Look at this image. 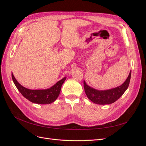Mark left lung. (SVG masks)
<instances>
[{
    "label": "left lung",
    "instance_id": "1",
    "mask_svg": "<svg viewBox=\"0 0 146 146\" xmlns=\"http://www.w3.org/2000/svg\"><path fill=\"white\" fill-rule=\"evenodd\" d=\"M131 71L130 72L129 76H128L127 80L122 85L111 90L105 91L95 90L87 85L85 82L84 81V89H85L88 98L93 102L94 103L99 105H106L114 103V102H116L121 98L129 87L131 78Z\"/></svg>",
    "mask_w": 146,
    "mask_h": 146
}]
</instances>
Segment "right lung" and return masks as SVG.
Instances as JSON below:
<instances>
[{
    "label": "right lung",
    "mask_w": 146,
    "mask_h": 146,
    "mask_svg": "<svg viewBox=\"0 0 146 146\" xmlns=\"http://www.w3.org/2000/svg\"><path fill=\"white\" fill-rule=\"evenodd\" d=\"M13 81L14 82L17 90L25 98L28 99L31 102L38 104H49L57 99L61 91V88L66 79L63 78L56 84L47 90H32L27 89L17 82L13 73L11 74Z\"/></svg>",
    "instance_id": "right-lung-1"
}]
</instances>
